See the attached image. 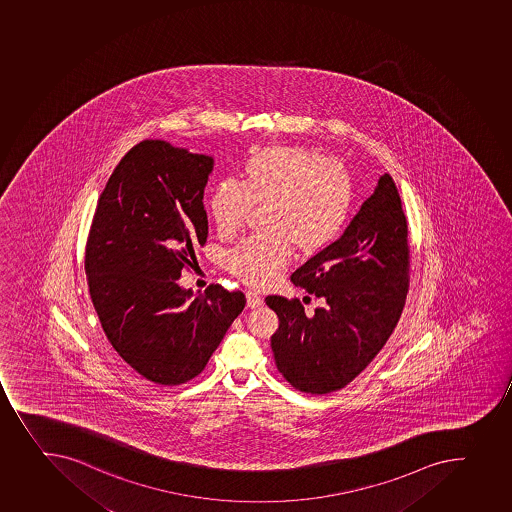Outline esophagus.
Returning a JSON list of instances; mask_svg holds the SVG:
<instances>
[{
	"label": "esophagus",
	"instance_id": "34e87169",
	"mask_svg": "<svg viewBox=\"0 0 512 512\" xmlns=\"http://www.w3.org/2000/svg\"><path fill=\"white\" fill-rule=\"evenodd\" d=\"M246 304H248V308H259V306H263V299L259 298L258 294L253 293V291H248L246 293Z\"/></svg>",
	"mask_w": 512,
	"mask_h": 512
}]
</instances>
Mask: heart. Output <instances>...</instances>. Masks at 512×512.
<instances>
[{
    "label": "heart",
    "mask_w": 512,
    "mask_h": 512,
    "mask_svg": "<svg viewBox=\"0 0 512 512\" xmlns=\"http://www.w3.org/2000/svg\"><path fill=\"white\" fill-rule=\"evenodd\" d=\"M264 233L244 239L226 254V268L249 286L271 283L293 256L328 248L346 228L354 184L343 164L303 146H266L244 161L241 181L213 189L208 208L221 234H233L251 206H263Z\"/></svg>",
    "instance_id": "heart-1"
}]
</instances>
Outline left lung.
Returning <instances> with one entry per match:
<instances>
[{"instance_id": "left-lung-1", "label": "left lung", "mask_w": 512, "mask_h": 512, "mask_svg": "<svg viewBox=\"0 0 512 512\" xmlns=\"http://www.w3.org/2000/svg\"><path fill=\"white\" fill-rule=\"evenodd\" d=\"M407 273L406 216L386 173L341 238L291 276L296 286L323 299L324 306L306 316L298 299L266 298L279 318L271 336L279 373L311 394L348 386L396 328L406 303Z\"/></svg>"}]
</instances>
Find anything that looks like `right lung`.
<instances>
[{
  "mask_svg": "<svg viewBox=\"0 0 512 512\" xmlns=\"http://www.w3.org/2000/svg\"><path fill=\"white\" fill-rule=\"evenodd\" d=\"M214 159L161 139L129 149L101 193L85 269L101 328L143 378H196L246 304L219 284L181 288L183 268L208 238L203 194Z\"/></svg>",
  "mask_w": 512,
  "mask_h": 512,
  "instance_id": "right-lung-1",
  "label": "right lung"
}]
</instances>
